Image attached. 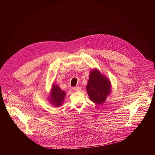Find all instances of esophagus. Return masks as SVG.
<instances>
[{
	"label": "esophagus",
	"instance_id": "obj_1",
	"mask_svg": "<svg viewBox=\"0 0 155 155\" xmlns=\"http://www.w3.org/2000/svg\"><path fill=\"white\" fill-rule=\"evenodd\" d=\"M74 90L75 91H80L81 90V87L80 86H76L74 87Z\"/></svg>",
	"mask_w": 155,
	"mask_h": 155
}]
</instances>
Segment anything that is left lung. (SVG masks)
<instances>
[{
  "label": "left lung",
  "mask_w": 155,
  "mask_h": 155,
  "mask_svg": "<svg viewBox=\"0 0 155 155\" xmlns=\"http://www.w3.org/2000/svg\"><path fill=\"white\" fill-rule=\"evenodd\" d=\"M86 88L90 100L98 105L104 103L112 91L110 80L97 69L91 71Z\"/></svg>",
  "instance_id": "left-lung-1"
}]
</instances>
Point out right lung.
<instances>
[{"label":"right lung","instance_id":"obj_1","mask_svg":"<svg viewBox=\"0 0 155 155\" xmlns=\"http://www.w3.org/2000/svg\"><path fill=\"white\" fill-rule=\"evenodd\" d=\"M48 96L49 102L55 107H59L63 105L66 93L62 91L56 84H53L51 92Z\"/></svg>","mask_w":155,"mask_h":155}]
</instances>
